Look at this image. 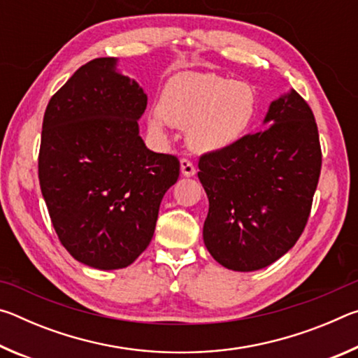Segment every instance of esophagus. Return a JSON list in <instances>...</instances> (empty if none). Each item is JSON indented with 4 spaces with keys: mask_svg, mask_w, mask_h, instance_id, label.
Masks as SVG:
<instances>
[{
    "mask_svg": "<svg viewBox=\"0 0 358 358\" xmlns=\"http://www.w3.org/2000/svg\"><path fill=\"white\" fill-rule=\"evenodd\" d=\"M180 167H181V173H183L185 177H194V175H196V167H194L192 161L186 159V157H183V159L180 161Z\"/></svg>",
    "mask_w": 358,
    "mask_h": 358,
    "instance_id": "1",
    "label": "esophagus"
}]
</instances>
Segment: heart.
<instances>
[{
	"instance_id": "obj_1",
	"label": "heart",
	"mask_w": 358,
	"mask_h": 358,
	"mask_svg": "<svg viewBox=\"0 0 358 358\" xmlns=\"http://www.w3.org/2000/svg\"><path fill=\"white\" fill-rule=\"evenodd\" d=\"M256 93L248 83L216 74L183 72L166 83L159 115L150 120L161 134L166 123L186 131L189 147L217 151L238 142L256 117Z\"/></svg>"
}]
</instances>
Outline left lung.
I'll return each mask as SVG.
<instances>
[{
	"mask_svg": "<svg viewBox=\"0 0 358 358\" xmlns=\"http://www.w3.org/2000/svg\"><path fill=\"white\" fill-rule=\"evenodd\" d=\"M264 123L265 129L199 159L210 203L205 246L235 271L265 268L296 243L322 166L316 120L299 93L271 102Z\"/></svg>",
	"mask_w": 358,
	"mask_h": 358,
	"instance_id": "obj_1",
	"label": "left lung"
}]
</instances>
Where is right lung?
Here are the masks:
<instances>
[{"label":"right lung","instance_id":"obj_1","mask_svg":"<svg viewBox=\"0 0 358 358\" xmlns=\"http://www.w3.org/2000/svg\"><path fill=\"white\" fill-rule=\"evenodd\" d=\"M115 58L78 68L48 101L39 185L62 245L99 270L131 265L153 238L159 205L177 183V156L138 136L147 94Z\"/></svg>","mask_w":358,"mask_h":358}]
</instances>
